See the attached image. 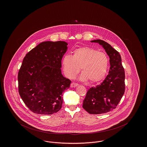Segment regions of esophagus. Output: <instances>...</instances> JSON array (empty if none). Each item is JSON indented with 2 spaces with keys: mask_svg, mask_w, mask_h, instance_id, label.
Wrapping results in <instances>:
<instances>
[{
  "mask_svg": "<svg viewBox=\"0 0 147 147\" xmlns=\"http://www.w3.org/2000/svg\"><path fill=\"white\" fill-rule=\"evenodd\" d=\"M78 85V84L76 83H71L70 84L71 88H75V87L77 86Z\"/></svg>",
  "mask_w": 147,
  "mask_h": 147,
  "instance_id": "34e87169",
  "label": "esophagus"
}]
</instances>
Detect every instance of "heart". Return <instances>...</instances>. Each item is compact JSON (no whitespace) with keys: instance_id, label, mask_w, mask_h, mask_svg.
Wrapping results in <instances>:
<instances>
[{"instance_id":"1","label":"heart","mask_w":147,"mask_h":147,"mask_svg":"<svg viewBox=\"0 0 147 147\" xmlns=\"http://www.w3.org/2000/svg\"><path fill=\"white\" fill-rule=\"evenodd\" d=\"M63 71L66 77L73 78L80 70L83 73L80 79H89L91 83L102 80L107 70L109 59L103 52L89 47H82L74 50L73 56L65 55L62 61Z\"/></svg>"}]
</instances>
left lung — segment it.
Listing matches in <instances>:
<instances>
[{"label": "left lung", "mask_w": 147, "mask_h": 147, "mask_svg": "<svg viewBox=\"0 0 147 147\" xmlns=\"http://www.w3.org/2000/svg\"><path fill=\"white\" fill-rule=\"evenodd\" d=\"M98 43L110 58V67L105 80L96 87L90 88L83 101V107L90 114H101L116 108L125 91V73L119 52L108 43L101 40Z\"/></svg>", "instance_id": "8db88e82"}]
</instances>
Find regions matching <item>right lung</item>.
<instances>
[{
	"mask_svg": "<svg viewBox=\"0 0 147 147\" xmlns=\"http://www.w3.org/2000/svg\"><path fill=\"white\" fill-rule=\"evenodd\" d=\"M67 45L61 41L43 42L24 57L18 76L19 92L32 112L52 115L61 109L62 93L71 83L61 69Z\"/></svg>",
	"mask_w": 147,
	"mask_h": 147,
	"instance_id": "1",
	"label": "right lung"
}]
</instances>
